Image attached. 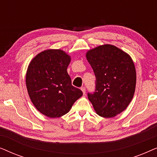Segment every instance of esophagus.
Wrapping results in <instances>:
<instances>
[{"label": "esophagus", "instance_id": "obj_1", "mask_svg": "<svg viewBox=\"0 0 157 157\" xmlns=\"http://www.w3.org/2000/svg\"><path fill=\"white\" fill-rule=\"evenodd\" d=\"M81 91H82V92H83V94H86V89L84 87H82L81 88Z\"/></svg>", "mask_w": 157, "mask_h": 157}]
</instances>
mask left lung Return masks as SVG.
<instances>
[{"label": "left lung", "mask_w": 157, "mask_h": 157, "mask_svg": "<svg viewBox=\"0 0 157 157\" xmlns=\"http://www.w3.org/2000/svg\"><path fill=\"white\" fill-rule=\"evenodd\" d=\"M87 61L96 78L95 92L88 94L96 113L112 118L127 108L134 96L136 73L132 57L118 47L104 44L90 49Z\"/></svg>", "instance_id": "1"}]
</instances>
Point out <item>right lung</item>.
<instances>
[{
    "label": "right lung",
    "mask_w": 157,
    "mask_h": 157,
    "mask_svg": "<svg viewBox=\"0 0 157 157\" xmlns=\"http://www.w3.org/2000/svg\"><path fill=\"white\" fill-rule=\"evenodd\" d=\"M71 56L61 49H47L30 62L25 75L28 94L36 109L49 118L67 113L83 95L73 86L67 68Z\"/></svg>",
    "instance_id": "add662e5"
}]
</instances>
